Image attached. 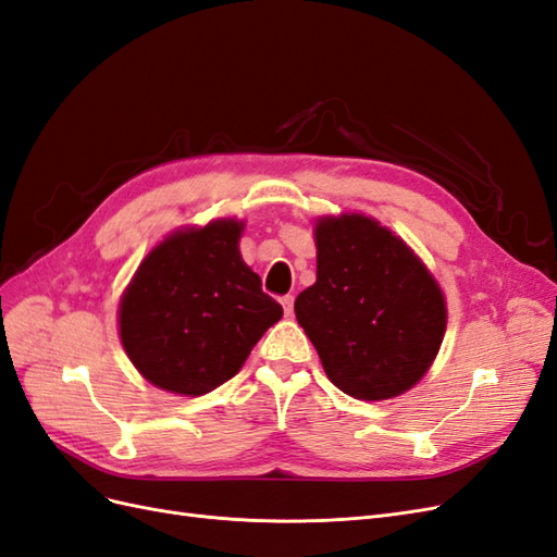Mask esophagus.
I'll list each match as a JSON object with an SVG mask.
<instances>
[{
	"label": "esophagus",
	"instance_id": "1",
	"mask_svg": "<svg viewBox=\"0 0 557 557\" xmlns=\"http://www.w3.org/2000/svg\"><path fill=\"white\" fill-rule=\"evenodd\" d=\"M281 305H283L285 315H293V305H295V297H293V295H285V297H281Z\"/></svg>",
	"mask_w": 557,
	"mask_h": 557
}]
</instances>
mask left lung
Listing matches in <instances>:
<instances>
[{
	"label": "left lung",
	"mask_w": 557,
	"mask_h": 557,
	"mask_svg": "<svg viewBox=\"0 0 557 557\" xmlns=\"http://www.w3.org/2000/svg\"><path fill=\"white\" fill-rule=\"evenodd\" d=\"M315 283L295 299L297 323L327 379L381 401L425 376L444 342L446 299L416 252L374 218L315 223Z\"/></svg>",
	"instance_id": "obj_1"
}]
</instances>
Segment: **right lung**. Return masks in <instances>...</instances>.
I'll return each mask as SVG.
<instances>
[{
    "mask_svg": "<svg viewBox=\"0 0 557 557\" xmlns=\"http://www.w3.org/2000/svg\"><path fill=\"white\" fill-rule=\"evenodd\" d=\"M234 218L176 230L148 252L117 307L121 342L153 385L199 397L239 372L283 309L244 262Z\"/></svg>",
    "mask_w": 557,
    "mask_h": 557,
    "instance_id": "add662e5",
    "label": "right lung"
}]
</instances>
